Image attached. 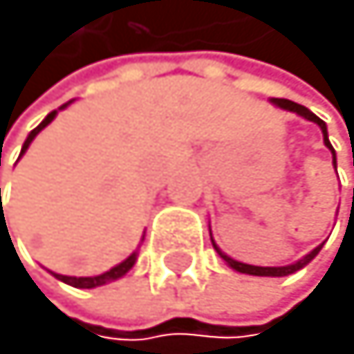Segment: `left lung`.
I'll return each instance as SVG.
<instances>
[{"label":"left lung","instance_id":"obj_1","mask_svg":"<svg viewBox=\"0 0 354 354\" xmlns=\"http://www.w3.org/2000/svg\"><path fill=\"white\" fill-rule=\"evenodd\" d=\"M271 104L276 106V109H283V111H290V113H297L299 118H304V120H308V122H315L317 127H320L322 131V141H324V146H327L329 150H332V165L336 169V153H334V148H332V143H329V134H327V124H324L320 118H317L313 111H308L306 106H301V104H295V102H290V99H269ZM353 197H354V189H353ZM213 241V236H211ZM213 248L218 250V255L225 259V264L227 266H232L234 271H239V274H248V276H271V278H281V276H290V274H295V271L299 269H304L310 259H313L317 252H320L322 245H317V248H313L308 252V255H304L301 259H297V262H292V264H285V266H252V264H243V262H239V259H232L230 255H225L223 250L215 245V241H213Z\"/></svg>","mask_w":354,"mask_h":354}]
</instances>
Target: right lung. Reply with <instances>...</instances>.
Instances as JSON below:
<instances>
[{"instance_id":"obj_1","label":"right lung","mask_w":354,"mask_h":354,"mask_svg":"<svg viewBox=\"0 0 354 354\" xmlns=\"http://www.w3.org/2000/svg\"><path fill=\"white\" fill-rule=\"evenodd\" d=\"M71 104V102H69ZM69 104H64V106H59L57 111H62V109H66V106ZM57 111H53V113H48L46 118H44V122L39 124V127H34L32 131H30V136H27L25 139V143H22V150H20V157L27 153V148H30V143L37 139V134L44 127H48V124H50L53 120H55V115H57ZM18 157V160H20ZM0 204H1V187H0ZM136 257H139V252H131V255L127 257V259H122L120 264H115L113 269H109V271H104V274H99V276H62V274H50L57 278V281H62V283H66V285H71V288H99V285H106V283H111V281H118V278H122L124 274H127V271L131 269V266L136 264Z\"/></svg>"}]
</instances>
